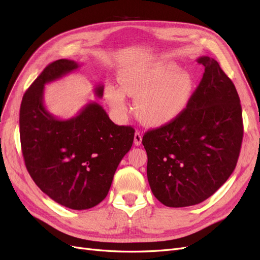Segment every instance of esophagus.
I'll use <instances>...</instances> for the list:
<instances>
[{
	"mask_svg": "<svg viewBox=\"0 0 260 260\" xmlns=\"http://www.w3.org/2000/svg\"><path fill=\"white\" fill-rule=\"evenodd\" d=\"M142 140H143V134L140 132L136 131L135 135H134V144L136 146H139L140 144H142Z\"/></svg>",
	"mask_w": 260,
	"mask_h": 260,
	"instance_id": "esophagus-1",
	"label": "esophagus"
}]
</instances>
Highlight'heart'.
Masks as SVG:
<instances>
[{"mask_svg":"<svg viewBox=\"0 0 260 260\" xmlns=\"http://www.w3.org/2000/svg\"><path fill=\"white\" fill-rule=\"evenodd\" d=\"M120 89L106 88V99L117 113L128 112L125 95L135 98L138 116L146 123L171 122L186 109L192 93V78L187 72H176L172 64L135 70L118 77Z\"/></svg>","mask_w":260,"mask_h":260,"instance_id":"heart-1","label":"heart"}]
</instances>
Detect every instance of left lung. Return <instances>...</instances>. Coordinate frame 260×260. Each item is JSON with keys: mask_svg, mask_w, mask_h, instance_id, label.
Returning <instances> with one entry per match:
<instances>
[{"mask_svg": "<svg viewBox=\"0 0 260 260\" xmlns=\"http://www.w3.org/2000/svg\"><path fill=\"white\" fill-rule=\"evenodd\" d=\"M202 80L183 112L143 137L151 191L168 207H187L213 195L234 171L243 120L234 84L212 57H198Z\"/></svg>", "mask_w": 260, "mask_h": 260, "instance_id": "obj_1", "label": "left lung"}]
</instances>
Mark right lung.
Segmentation results:
<instances>
[{"instance_id":"obj_1","label":"right lung","mask_w":260,"mask_h":260,"mask_svg":"<svg viewBox=\"0 0 260 260\" xmlns=\"http://www.w3.org/2000/svg\"><path fill=\"white\" fill-rule=\"evenodd\" d=\"M78 68L62 58L42 71L21 100L19 133L25 165L37 186L57 204L85 210L107 197L135 129L114 124L97 102L69 120L49 112L43 103L44 85ZM94 93L101 98L103 86L95 87Z\"/></svg>"}]
</instances>
